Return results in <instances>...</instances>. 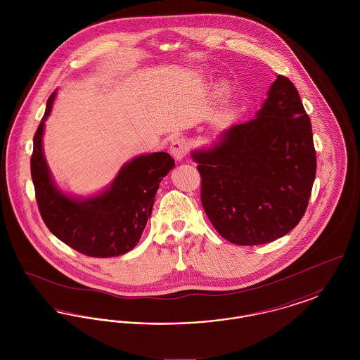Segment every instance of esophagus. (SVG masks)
I'll use <instances>...</instances> for the list:
<instances>
[{
	"instance_id": "34e87169",
	"label": "esophagus",
	"mask_w": 360,
	"mask_h": 360,
	"mask_svg": "<svg viewBox=\"0 0 360 360\" xmlns=\"http://www.w3.org/2000/svg\"><path fill=\"white\" fill-rule=\"evenodd\" d=\"M170 153H172V156H174L176 160L184 159L188 153V141H186L184 137H178V139H175V140L172 143Z\"/></svg>"
}]
</instances>
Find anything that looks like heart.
Here are the masks:
<instances>
[{"label": "heart", "mask_w": 360, "mask_h": 360, "mask_svg": "<svg viewBox=\"0 0 360 360\" xmlns=\"http://www.w3.org/2000/svg\"><path fill=\"white\" fill-rule=\"evenodd\" d=\"M225 93V89H223V91H221V94H224Z\"/></svg>", "instance_id": "b5f03b06"}]
</instances>
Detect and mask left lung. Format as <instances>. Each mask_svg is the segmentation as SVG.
Here are the masks:
<instances>
[{
	"mask_svg": "<svg viewBox=\"0 0 360 360\" xmlns=\"http://www.w3.org/2000/svg\"><path fill=\"white\" fill-rule=\"evenodd\" d=\"M191 156L206 216L233 244L279 239L307 212L316 150L308 113L288 77L278 74L255 119L231 127L214 148Z\"/></svg>",
	"mask_w": 360,
	"mask_h": 360,
	"instance_id": "1",
	"label": "left lung"
}]
</instances>
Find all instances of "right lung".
Masks as SVG:
<instances>
[{
  "instance_id": "obj_1",
  "label": "right lung",
  "mask_w": 360,
  "mask_h": 360,
  "mask_svg": "<svg viewBox=\"0 0 360 360\" xmlns=\"http://www.w3.org/2000/svg\"><path fill=\"white\" fill-rule=\"evenodd\" d=\"M55 91L47 100L44 116L34 136L31 175L40 216L58 239L93 257H112L131 251L151 216L160 181L175 166L167 153L137 156L124 165L103 194L77 200L55 188L46 163L41 136L51 112Z\"/></svg>"
}]
</instances>
